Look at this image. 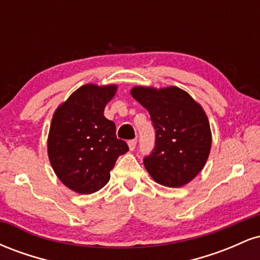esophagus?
<instances>
[{
	"mask_svg": "<svg viewBox=\"0 0 260 260\" xmlns=\"http://www.w3.org/2000/svg\"><path fill=\"white\" fill-rule=\"evenodd\" d=\"M128 147H129V150H134L137 147V139H132L128 142Z\"/></svg>",
	"mask_w": 260,
	"mask_h": 260,
	"instance_id": "34e87169",
	"label": "esophagus"
}]
</instances>
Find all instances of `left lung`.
I'll return each instance as SVG.
<instances>
[{
  "mask_svg": "<svg viewBox=\"0 0 260 260\" xmlns=\"http://www.w3.org/2000/svg\"><path fill=\"white\" fill-rule=\"evenodd\" d=\"M131 94L150 113L155 129L154 149L143 160L147 171L162 186L187 184L210 153V124L203 107L177 86H136Z\"/></svg>",
  "mask_w": 260,
  "mask_h": 260,
  "instance_id": "8db88e82",
  "label": "left lung"
}]
</instances>
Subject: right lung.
Instances as JSON below:
<instances>
[{
  "mask_svg": "<svg viewBox=\"0 0 260 260\" xmlns=\"http://www.w3.org/2000/svg\"><path fill=\"white\" fill-rule=\"evenodd\" d=\"M116 85L85 84L53 113L47 154L59 181L80 194H90L110 180V171L128 145L116 137V126L104 116Z\"/></svg>",
  "mask_w": 260,
  "mask_h": 260,
  "instance_id": "add662e5",
  "label": "right lung"
}]
</instances>
